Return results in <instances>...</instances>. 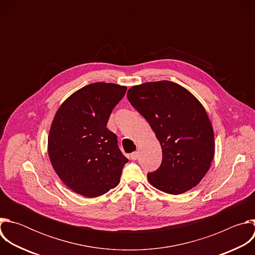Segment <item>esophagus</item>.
Listing matches in <instances>:
<instances>
[{
  "label": "esophagus",
  "mask_w": 255,
  "mask_h": 255,
  "mask_svg": "<svg viewBox=\"0 0 255 255\" xmlns=\"http://www.w3.org/2000/svg\"><path fill=\"white\" fill-rule=\"evenodd\" d=\"M138 156H139V153H138L137 151H135V152L131 153V155H130V157H131V159H132V160H136V159L138 158Z\"/></svg>",
  "instance_id": "esophagus-1"
}]
</instances>
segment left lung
<instances>
[{
  "label": "left lung",
  "mask_w": 255,
  "mask_h": 255,
  "mask_svg": "<svg viewBox=\"0 0 255 255\" xmlns=\"http://www.w3.org/2000/svg\"><path fill=\"white\" fill-rule=\"evenodd\" d=\"M130 104L147 120L162 149L160 166L147 173L157 190L183 194L196 187L214 157V131L202 104L188 90L151 82L128 90Z\"/></svg>",
  "instance_id": "8db88e82"
}]
</instances>
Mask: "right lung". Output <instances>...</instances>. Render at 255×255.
Returning <instances> with one entry per match:
<instances>
[{"instance_id": "obj_1", "label": "right lung", "mask_w": 255, "mask_h": 255, "mask_svg": "<svg viewBox=\"0 0 255 255\" xmlns=\"http://www.w3.org/2000/svg\"><path fill=\"white\" fill-rule=\"evenodd\" d=\"M126 91L110 83L88 85L67 98L54 116L49 158L60 179L79 195L99 197L120 183L128 159L107 123Z\"/></svg>"}]
</instances>
